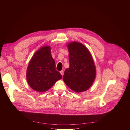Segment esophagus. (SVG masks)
Masks as SVG:
<instances>
[{
	"label": "esophagus",
	"mask_w": 130,
	"mask_h": 130,
	"mask_svg": "<svg viewBox=\"0 0 130 130\" xmlns=\"http://www.w3.org/2000/svg\"><path fill=\"white\" fill-rule=\"evenodd\" d=\"M60 74H61L62 75H63L64 74V72H63V70H61V71H60Z\"/></svg>",
	"instance_id": "1"
}]
</instances>
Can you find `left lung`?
Listing matches in <instances>:
<instances>
[{"instance_id": "8db88e82", "label": "left lung", "mask_w": 130, "mask_h": 130, "mask_svg": "<svg viewBox=\"0 0 130 130\" xmlns=\"http://www.w3.org/2000/svg\"><path fill=\"white\" fill-rule=\"evenodd\" d=\"M70 67L63 76L65 84L73 91L79 93L88 90L96 75L94 63L89 50L82 43H68Z\"/></svg>"}]
</instances>
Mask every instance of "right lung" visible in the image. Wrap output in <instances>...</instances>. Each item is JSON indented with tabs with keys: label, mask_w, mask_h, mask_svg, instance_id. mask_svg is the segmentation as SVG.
I'll list each match as a JSON object with an SVG mask.
<instances>
[{
	"label": "right lung",
	"mask_w": 130,
	"mask_h": 130,
	"mask_svg": "<svg viewBox=\"0 0 130 130\" xmlns=\"http://www.w3.org/2000/svg\"><path fill=\"white\" fill-rule=\"evenodd\" d=\"M49 46L40 47L29 62L26 71V79L29 86L36 91L44 92L51 89L62 78L56 70L55 61Z\"/></svg>",
	"instance_id": "right-lung-1"
}]
</instances>
